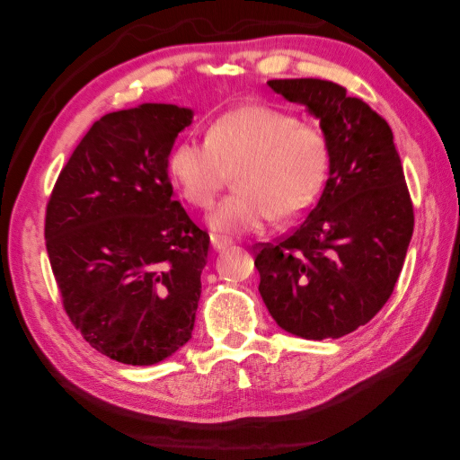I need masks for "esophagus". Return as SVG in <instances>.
I'll return each mask as SVG.
<instances>
[{
	"label": "esophagus",
	"mask_w": 460,
	"mask_h": 460,
	"mask_svg": "<svg viewBox=\"0 0 460 460\" xmlns=\"http://www.w3.org/2000/svg\"><path fill=\"white\" fill-rule=\"evenodd\" d=\"M212 246L216 248V251H224V248L230 246V240L224 236H212Z\"/></svg>",
	"instance_id": "34e87169"
}]
</instances>
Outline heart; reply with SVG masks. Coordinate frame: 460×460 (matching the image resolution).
Segmentation results:
<instances>
[{"label": "heart", "instance_id": "heart-1", "mask_svg": "<svg viewBox=\"0 0 460 460\" xmlns=\"http://www.w3.org/2000/svg\"><path fill=\"white\" fill-rule=\"evenodd\" d=\"M169 175L198 209H212L236 172V193L209 217L226 234H252L273 220L304 214L318 198L330 167L320 128L267 105H243L209 126L206 142L183 140L169 155Z\"/></svg>", "mask_w": 460, "mask_h": 460}]
</instances>
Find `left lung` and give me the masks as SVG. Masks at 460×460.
I'll use <instances>...</instances> for the list:
<instances>
[{"mask_svg": "<svg viewBox=\"0 0 460 460\" xmlns=\"http://www.w3.org/2000/svg\"><path fill=\"white\" fill-rule=\"evenodd\" d=\"M269 87L320 119L330 172L305 220L259 246L261 297L288 332L341 338L375 318L402 273L413 232L402 159L385 119L338 83L273 79Z\"/></svg>", "mask_w": 460, "mask_h": 460, "instance_id": "1", "label": "left lung"}]
</instances>
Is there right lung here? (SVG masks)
Here are the masks:
<instances>
[{
  "label": "right lung",
  "instance_id": "right-lung-1",
  "mask_svg": "<svg viewBox=\"0 0 460 460\" xmlns=\"http://www.w3.org/2000/svg\"><path fill=\"white\" fill-rule=\"evenodd\" d=\"M191 118L171 103L105 114L50 193L44 238L63 307L118 363H161L193 332L209 236L172 199L167 167Z\"/></svg>",
  "mask_w": 460,
  "mask_h": 460
}]
</instances>
